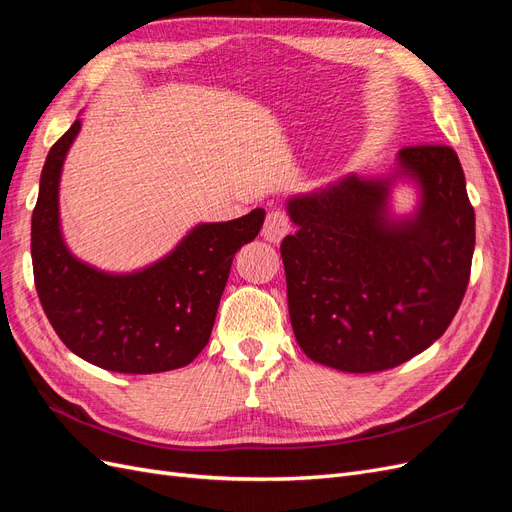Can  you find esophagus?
Wrapping results in <instances>:
<instances>
[{"instance_id": "obj_1", "label": "esophagus", "mask_w": 512, "mask_h": 512, "mask_svg": "<svg viewBox=\"0 0 512 512\" xmlns=\"http://www.w3.org/2000/svg\"><path fill=\"white\" fill-rule=\"evenodd\" d=\"M290 232V220L286 211L282 209H273L269 211L267 220H265V228H262V237L271 243H280Z\"/></svg>"}]
</instances>
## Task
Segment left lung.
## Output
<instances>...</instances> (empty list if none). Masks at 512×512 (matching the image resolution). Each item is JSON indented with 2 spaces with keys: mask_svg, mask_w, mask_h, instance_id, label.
<instances>
[{
  "mask_svg": "<svg viewBox=\"0 0 512 512\" xmlns=\"http://www.w3.org/2000/svg\"><path fill=\"white\" fill-rule=\"evenodd\" d=\"M397 180L417 207L390 211ZM282 241L292 331L309 359L348 374L391 369L427 350L455 318L474 254V209L457 153L416 145L384 177H339L290 196Z\"/></svg>",
  "mask_w": 512,
  "mask_h": 512,
  "instance_id": "8db88e82",
  "label": "left lung"
}]
</instances>
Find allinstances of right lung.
Listing matches in <instances>:
<instances>
[{
	"label": "right lung",
	"mask_w": 512,
	"mask_h": 512,
	"mask_svg": "<svg viewBox=\"0 0 512 512\" xmlns=\"http://www.w3.org/2000/svg\"><path fill=\"white\" fill-rule=\"evenodd\" d=\"M81 119L46 156L32 215L34 280L44 314L76 356L119 374H158L192 363L209 342L232 258L256 239L265 209L196 224L173 250L130 273L76 258L59 220V181Z\"/></svg>",
	"instance_id": "right-lung-1"
}]
</instances>
